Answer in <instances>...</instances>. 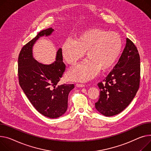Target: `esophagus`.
I'll return each instance as SVG.
<instances>
[{
	"instance_id": "34e87169",
	"label": "esophagus",
	"mask_w": 151,
	"mask_h": 151,
	"mask_svg": "<svg viewBox=\"0 0 151 151\" xmlns=\"http://www.w3.org/2000/svg\"><path fill=\"white\" fill-rule=\"evenodd\" d=\"M76 86L78 87H85V85L81 84H76Z\"/></svg>"
}]
</instances>
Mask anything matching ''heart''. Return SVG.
I'll list each match as a JSON object with an SVG mask.
<instances>
[{
    "mask_svg": "<svg viewBox=\"0 0 151 151\" xmlns=\"http://www.w3.org/2000/svg\"><path fill=\"white\" fill-rule=\"evenodd\" d=\"M123 39L118 33L99 28H88L79 32L75 41H67L62 45V54L65 62L76 64L84 56L88 58L83 63L70 70L68 78L85 82L99 72H106L117 62L123 50Z\"/></svg>",
    "mask_w": 151,
    "mask_h": 151,
    "instance_id": "obj_1",
    "label": "heart"
}]
</instances>
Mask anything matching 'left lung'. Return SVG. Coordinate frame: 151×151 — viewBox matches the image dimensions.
I'll return each instance as SVG.
<instances>
[{
	"mask_svg": "<svg viewBox=\"0 0 151 151\" xmlns=\"http://www.w3.org/2000/svg\"><path fill=\"white\" fill-rule=\"evenodd\" d=\"M103 81L98 83L100 95L95 107L107 116L118 114L132 101L139 87L140 58L131 40L127 38L118 62Z\"/></svg>",
	"mask_w": 151,
	"mask_h": 151,
	"instance_id": "8db88e82",
	"label": "left lung"
}]
</instances>
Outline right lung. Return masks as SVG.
<instances>
[{"mask_svg": "<svg viewBox=\"0 0 151 151\" xmlns=\"http://www.w3.org/2000/svg\"><path fill=\"white\" fill-rule=\"evenodd\" d=\"M52 28L42 30L22 48L18 57V79L20 86L29 101L43 115L55 118L63 115L67 109L68 95L73 84L58 85L65 71L62 49L57 52L56 61L44 65L33 58L32 47L41 36L51 35Z\"/></svg>", "mask_w": 151, "mask_h": 151, "instance_id": "1", "label": "right lung"}]
</instances>
